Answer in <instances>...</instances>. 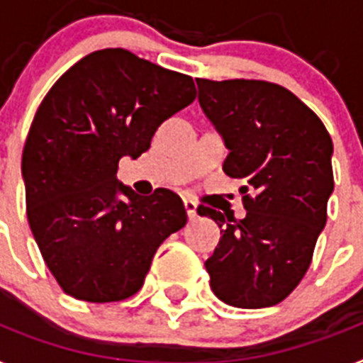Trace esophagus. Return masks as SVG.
<instances>
[{
  "instance_id": "esophagus-1",
  "label": "esophagus",
  "mask_w": 363,
  "mask_h": 363,
  "mask_svg": "<svg viewBox=\"0 0 363 363\" xmlns=\"http://www.w3.org/2000/svg\"><path fill=\"white\" fill-rule=\"evenodd\" d=\"M184 208H186V214L190 220H196L197 216V203L191 201V199H184Z\"/></svg>"
}]
</instances>
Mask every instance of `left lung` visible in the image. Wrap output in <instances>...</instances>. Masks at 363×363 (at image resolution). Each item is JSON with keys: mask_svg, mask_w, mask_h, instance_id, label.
I'll return each instance as SVG.
<instances>
[{"mask_svg": "<svg viewBox=\"0 0 363 363\" xmlns=\"http://www.w3.org/2000/svg\"><path fill=\"white\" fill-rule=\"evenodd\" d=\"M197 100L228 147L223 172L244 181L246 216L197 208L222 228L205 261L211 289L235 308L279 304L308 272L334 191V145L323 121L281 85L196 79Z\"/></svg>", "mask_w": 363, "mask_h": 363, "instance_id": "obj_1", "label": "left lung"}]
</instances>
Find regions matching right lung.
I'll list each match as a JSON object with an SVG mask.
<instances>
[{
  "label": "right lung",
  "instance_id": "right-lung-1",
  "mask_svg": "<svg viewBox=\"0 0 363 363\" xmlns=\"http://www.w3.org/2000/svg\"><path fill=\"white\" fill-rule=\"evenodd\" d=\"M196 99L190 76L128 50L93 52L38 106L22 155L29 228L65 293L117 302L138 293L156 250L186 225L181 197L138 196L117 179L156 128Z\"/></svg>",
  "mask_w": 363,
  "mask_h": 363
}]
</instances>
